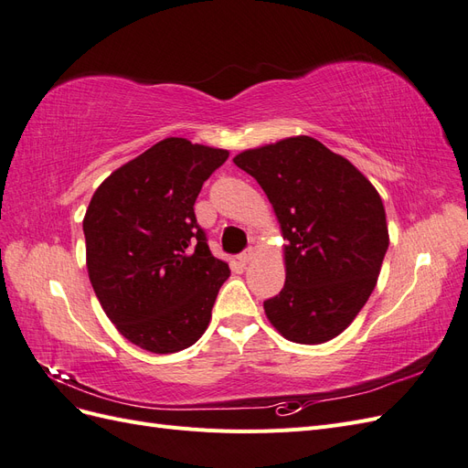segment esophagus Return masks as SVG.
Here are the masks:
<instances>
[{
    "mask_svg": "<svg viewBox=\"0 0 468 468\" xmlns=\"http://www.w3.org/2000/svg\"><path fill=\"white\" fill-rule=\"evenodd\" d=\"M253 258H256V250H253V248H248V250H244L242 253H239V256H238V261L242 263V265H246V263H250Z\"/></svg>",
    "mask_w": 468,
    "mask_h": 468,
    "instance_id": "1",
    "label": "esophagus"
}]
</instances>
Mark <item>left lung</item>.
I'll return each mask as SVG.
<instances>
[{
  "instance_id": "8db88e82",
  "label": "left lung",
  "mask_w": 468,
  "mask_h": 468,
  "mask_svg": "<svg viewBox=\"0 0 468 468\" xmlns=\"http://www.w3.org/2000/svg\"><path fill=\"white\" fill-rule=\"evenodd\" d=\"M234 164L256 179L287 239L285 287L263 303L289 342H330L356 320L388 250L385 207L373 183L313 136L239 152Z\"/></svg>"
}]
</instances>
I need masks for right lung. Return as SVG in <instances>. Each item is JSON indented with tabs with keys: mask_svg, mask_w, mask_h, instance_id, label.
Listing matches in <instances>:
<instances>
[{
	"mask_svg": "<svg viewBox=\"0 0 468 468\" xmlns=\"http://www.w3.org/2000/svg\"><path fill=\"white\" fill-rule=\"evenodd\" d=\"M229 150L164 138L115 169L83 217L91 287L109 320L152 353L193 346L229 263L212 256L193 205Z\"/></svg>",
	"mask_w": 468,
	"mask_h": 468,
	"instance_id": "right-lung-1",
	"label": "right lung"
}]
</instances>
